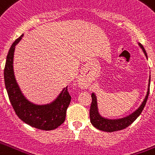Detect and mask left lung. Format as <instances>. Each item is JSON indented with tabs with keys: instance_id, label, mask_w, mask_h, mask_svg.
<instances>
[{
	"instance_id": "8db88e82",
	"label": "left lung",
	"mask_w": 155,
	"mask_h": 155,
	"mask_svg": "<svg viewBox=\"0 0 155 155\" xmlns=\"http://www.w3.org/2000/svg\"><path fill=\"white\" fill-rule=\"evenodd\" d=\"M140 49H142L144 54L147 58V54L146 52L144 49L142 45L140 43L138 44ZM150 79H149V84H148V90L146 96L142 101V103L140 105L138 109H137L135 111L126 117L121 118V119H117V120H110V119H106L104 118L99 114L98 108H97V97L94 93H92V103H91L90 110H89V116H90V122L91 124L94 126V127L97 128V129L104 131V132H107V133H112V132H116V131H120L123 130L128 127L131 125L134 121H135L137 117L141 114V112L143 110L144 107L146 106V101L148 99L149 93H150Z\"/></svg>"
}]
</instances>
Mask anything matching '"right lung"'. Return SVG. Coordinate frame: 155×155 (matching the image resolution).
<instances>
[{
    "instance_id": "1",
    "label": "right lung",
    "mask_w": 155,
    "mask_h": 155,
    "mask_svg": "<svg viewBox=\"0 0 155 155\" xmlns=\"http://www.w3.org/2000/svg\"><path fill=\"white\" fill-rule=\"evenodd\" d=\"M22 36L23 34L12 44L6 57L4 79L9 99L18 117L27 124L41 130H54L65 121L71 97L67 87L62 89L54 101L46 105L34 104L23 96L15 80L13 67L15 46Z\"/></svg>"
}]
</instances>
